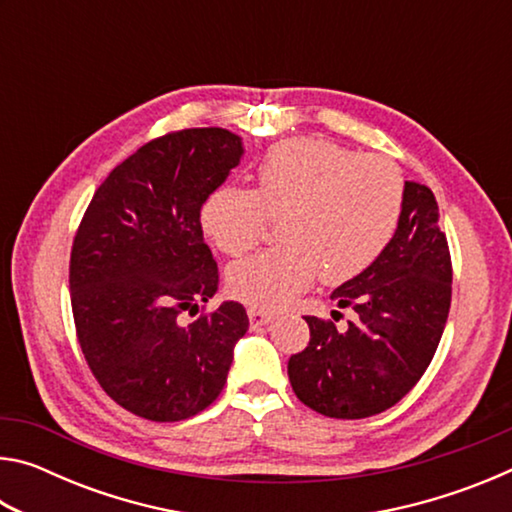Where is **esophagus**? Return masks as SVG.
<instances>
[{"label": "esophagus", "mask_w": 512, "mask_h": 512, "mask_svg": "<svg viewBox=\"0 0 512 512\" xmlns=\"http://www.w3.org/2000/svg\"><path fill=\"white\" fill-rule=\"evenodd\" d=\"M273 318L275 316L271 314V311H264V309H257V307H250L248 309V320H250V327H253V329L262 327V325H268Z\"/></svg>", "instance_id": "1"}]
</instances>
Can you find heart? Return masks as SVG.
Instances as JSON below:
<instances>
[{"mask_svg":"<svg viewBox=\"0 0 512 512\" xmlns=\"http://www.w3.org/2000/svg\"><path fill=\"white\" fill-rule=\"evenodd\" d=\"M404 178L384 155H359L316 137L275 144L257 167V187H219L201 207L205 235L225 255L264 239L268 219H284L287 241L228 268V291L257 309H280L320 273L339 284L375 262L393 239Z\"/></svg>","mask_w":512,"mask_h":512,"instance_id":"1","label":"heart"}]
</instances>
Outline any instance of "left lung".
<instances>
[{
	"mask_svg": "<svg viewBox=\"0 0 512 512\" xmlns=\"http://www.w3.org/2000/svg\"><path fill=\"white\" fill-rule=\"evenodd\" d=\"M332 300L357 318L345 332L332 320L305 318L309 345L289 359L293 393L339 420L391 409L429 368L452 302V257L427 185L406 180L393 239Z\"/></svg>",
	"mask_w": 512,
	"mask_h": 512,
	"instance_id": "8db88e82",
	"label": "left lung"
}]
</instances>
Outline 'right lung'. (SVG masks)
Returning a JSON list of instances; mask_svg holds the SVG:
<instances>
[{
    "mask_svg": "<svg viewBox=\"0 0 512 512\" xmlns=\"http://www.w3.org/2000/svg\"><path fill=\"white\" fill-rule=\"evenodd\" d=\"M241 155V137L225 128L162 135L110 171L76 230V336L103 391L140 418L178 422L207 409L248 332L232 300L180 323L219 289L201 207Z\"/></svg>",
    "mask_w": 512,
    "mask_h": 512,
    "instance_id": "add662e5",
    "label": "right lung"
}]
</instances>
